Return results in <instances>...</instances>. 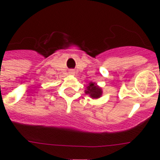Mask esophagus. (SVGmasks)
<instances>
[{
  "label": "esophagus",
  "instance_id": "obj_1",
  "mask_svg": "<svg viewBox=\"0 0 160 160\" xmlns=\"http://www.w3.org/2000/svg\"><path fill=\"white\" fill-rule=\"evenodd\" d=\"M70 73H73V70H71V71H70Z\"/></svg>",
  "mask_w": 160,
  "mask_h": 160
}]
</instances>
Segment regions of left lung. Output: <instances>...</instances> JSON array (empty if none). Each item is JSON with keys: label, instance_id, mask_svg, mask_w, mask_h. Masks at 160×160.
<instances>
[{"label": "left lung", "instance_id": "obj_1", "mask_svg": "<svg viewBox=\"0 0 160 160\" xmlns=\"http://www.w3.org/2000/svg\"><path fill=\"white\" fill-rule=\"evenodd\" d=\"M85 93L87 95H90L92 98H99L102 95V90L97 85H95L94 83H90L89 86L87 87V90H85Z\"/></svg>", "mask_w": 160, "mask_h": 160}]
</instances>
